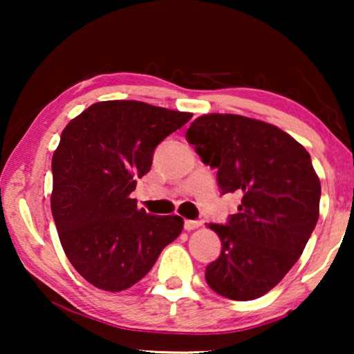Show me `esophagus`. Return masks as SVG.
<instances>
[{"mask_svg":"<svg viewBox=\"0 0 354 354\" xmlns=\"http://www.w3.org/2000/svg\"><path fill=\"white\" fill-rule=\"evenodd\" d=\"M201 225L200 221H190V219H185L183 221V229L185 230H193V229H198V227Z\"/></svg>","mask_w":354,"mask_h":354,"instance_id":"esophagus-1","label":"esophagus"}]
</instances>
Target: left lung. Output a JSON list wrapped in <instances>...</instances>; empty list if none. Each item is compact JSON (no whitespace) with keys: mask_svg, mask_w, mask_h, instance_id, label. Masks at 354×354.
<instances>
[{"mask_svg":"<svg viewBox=\"0 0 354 354\" xmlns=\"http://www.w3.org/2000/svg\"><path fill=\"white\" fill-rule=\"evenodd\" d=\"M185 138L217 169L222 195L243 193L236 214L209 224L222 250L206 282L236 301L263 297L293 268L317 224L321 182L311 156L275 125L236 114L201 115Z\"/></svg>","mask_w":354,"mask_h":354,"instance_id":"obj_1","label":"left lung"}]
</instances>
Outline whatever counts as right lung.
Masks as SVG:
<instances>
[{
    "mask_svg": "<svg viewBox=\"0 0 354 354\" xmlns=\"http://www.w3.org/2000/svg\"><path fill=\"white\" fill-rule=\"evenodd\" d=\"M190 119L114 100L91 104L62 130L51 161L53 219L71 264L96 288H130L180 235L182 217L148 214L130 193L158 145Z\"/></svg>",
    "mask_w": 354,
    "mask_h": 354,
    "instance_id": "right-lung-1",
    "label": "right lung"
}]
</instances>
